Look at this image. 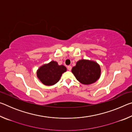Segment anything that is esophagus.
I'll return each instance as SVG.
<instances>
[{"instance_id":"34e87169","label":"esophagus","mask_w":132,"mask_h":132,"mask_svg":"<svg viewBox=\"0 0 132 132\" xmlns=\"http://www.w3.org/2000/svg\"><path fill=\"white\" fill-rule=\"evenodd\" d=\"M68 70L70 71L71 70V66H68Z\"/></svg>"}]
</instances>
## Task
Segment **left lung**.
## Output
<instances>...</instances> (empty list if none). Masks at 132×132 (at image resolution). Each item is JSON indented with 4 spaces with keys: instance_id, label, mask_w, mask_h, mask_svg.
Masks as SVG:
<instances>
[{
    "instance_id": "1",
    "label": "left lung",
    "mask_w": 132,
    "mask_h": 132,
    "mask_svg": "<svg viewBox=\"0 0 132 132\" xmlns=\"http://www.w3.org/2000/svg\"><path fill=\"white\" fill-rule=\"evenodd\" d=\"M71 72L79 82L88 85L99 79L101 76V68L97 62L81 59L78 61L72 68Z\"/></svg>"
}]
</instances>
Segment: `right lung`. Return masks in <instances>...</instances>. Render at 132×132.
Here are the masks:
<instances>
[{
	"mask_svg": "<svg viewBox=\"0 0 132 132\" xmlns=\"http://www.w3.org/2000/svg\"><path fill=\"white\" fill-rule=\"evenodd\" d=\"M66 70L64 66L59 65L56 62L51 61L40 67L37 71V75L42 84L52 86L59 81L62 75Z\"/></svg>",
	"mask_w": 132,
	"mask_h": 132,
	"instance_id": "obj_1",
	"label": "right lung"
}]
</instances>
